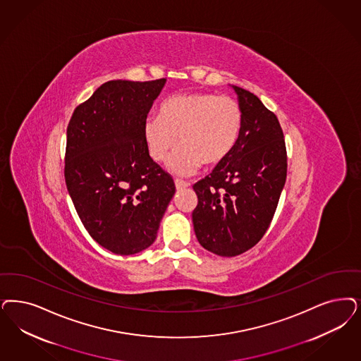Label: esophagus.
<instances>
[{"mask_svg":"<svg viewBox=\"0 0 361 361\" xmlns=\"http://www.w3.org/2000/svg\"><path fill=\"white\" fill-rule=\"evenodd\" d=\"M174 185H176L177 190H183V189H187V188L190 187L189 183L181 181V180H176V181H174Z\"/></svg>","mask_w":361,"mask_h":361,"instance_id":"1","label":"esophagus"}]
</instances>
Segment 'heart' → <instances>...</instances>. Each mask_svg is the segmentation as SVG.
<instances>
[{"label": "heart", "mask_w": 361, "mask_h": 361, "mask_svg": "<svg viewBox=\"0 0 361 361\" xmlns=\"http://www.w3.org/2000/svg\"><path fill=\"white\" fill-rule=\"evenodd\" d=\"M244 125L236 99L209 92L174 94L160 105L159 116L142 121L141 133L150 157L164 162L177 138L181 144L168 161L169 172L188 177L202 165L225 160L235 149Z\"/></svg>", "instance_id": "obj_1"}]
</instances>
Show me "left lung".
I'll list each match as a JSON object with an SVG mask.
<instances>
[{
    "label": "left lung",
    "instance_id": "left-lung-1",
    "mask_svg": "<svg viewBox=\"0 0 361 361\" xmlns=\"http://www.w3.org/2000/svg\"><path fill=\"white\" fill-rule=\"evenodd\" d=\"M244 125L232 153L193 185L192 213L201 247L233 257L255 247L274 219L286 178V150L277 117L257 96L235 87Z\"/></svg>",
    "mask_w": 361,
    "mask_h": 361
}]
</instances>
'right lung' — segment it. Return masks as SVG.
Returning <instances> with one entry per match:
<instances>
[{
	"label": "right lung",
	"instance_id": "right-lung-1",
	"mask_svg": "<svg viewBox=\"0 0 361 361\" xmlns=\"http://www.w3.org/2000/svg\"><path fill=\"white\" fill-rule=\"evenodd\" d=\"M165 82L108 81L75 108L68 125V192L87 233L116 255H135L154 243L176 192L141 133Z\"/></svg>",
	"mask_w": 361,
	"mask_h": 361
}]
</instances>
